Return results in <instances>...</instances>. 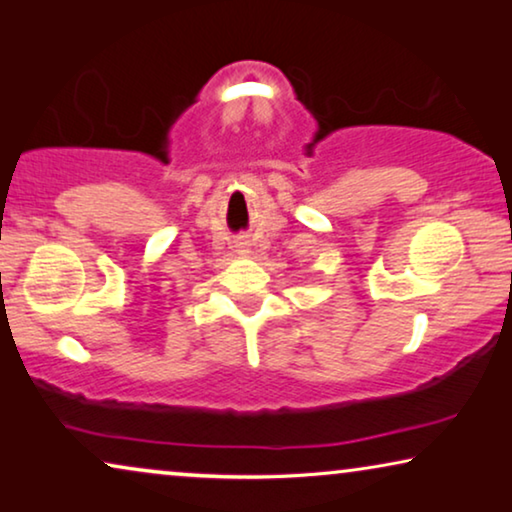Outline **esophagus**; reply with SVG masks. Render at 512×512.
I'll use <instances>...</instances> for the list:
<instances>
[{
    "label": "esophagus",
    "instance_id": "34e87169",
    "mask_svg": "<svg viewBox=\"0 0 512 512\" xmlns=\"http://www.w3.org/2000/svg\"><path fill=\"white\" fill-rule=\"evenodd\" d=\"M237 251H240V254H247V251H249L247 242H240V244H237Z\"/></svg>",
    "mask_w": 512,
    "mask_h": 512
}]
</instances>
